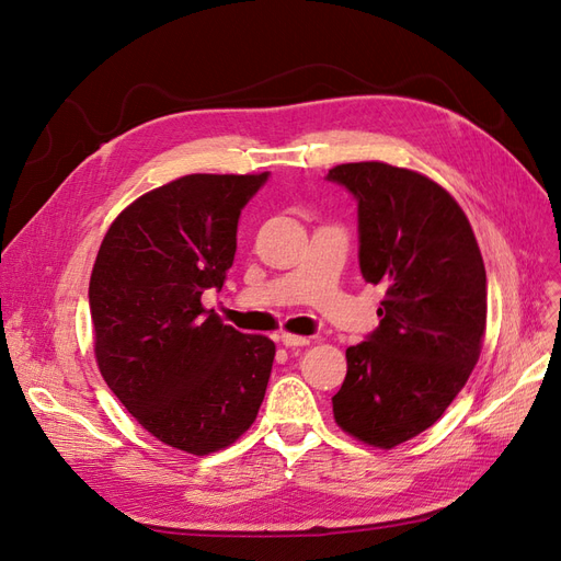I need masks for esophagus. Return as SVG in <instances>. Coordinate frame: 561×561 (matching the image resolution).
<instances>
[{
	"instance_id": "1",
	"label": "esophagus",
	"mask_w": 561,
	"mask_h": 561,
	"mask_svg": "<svg viewBox=\"0 0 561 561\" xmlns=\"http://www.w3.org/2000/svg\"><path fill=\"white\" fill-rule=\"evenodd\" d=\"M278 342H280L283 346H287V348H295V346H309L311 339H309V336H299V334H287V332H283V334L278 336Z\"/></svg>"
}]
</instances>
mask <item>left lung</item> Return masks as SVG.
I'll use <instances>...</instances> for the list:
<instances>
[{
  "label": "left lung",
  "mask_w": 561,
  "mask_h": 561,
  "mask_svg": "<svg viewBox=\"0 0 561 561\" xmlns=\"http://www.w3.org/2000/svg\"><path fill=\"white\" fill-rule=\"evenodd\" d=\"M358 201L360 271L383 285L379 328L346 348L334 421L390 449L431 428L480 358L486 271L461 206L426 175L381 161L328 173Z\"/></svg>",
  "instance_id": "1"
}]
</instances>
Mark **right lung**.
I'll use <instances>...</instances> for the list:
<instances>
[{
	"label": "right lung",
	"instance_id": "obj_1",
	"mask_svg": "<svg viewBox=\"0 0 561 561\" xmlns=\"http://www.w3.org/2000/svg\"><path fill=\"white\" fill-rule=\"evenodd\" d=\"M266 178L198 173L151 190L114 219L93 264L100 375L147 433L196 456L252 426L274 365L268 336L201 304L222 290L241 210Z\"/></svg>",
	"mask_w": 561,
	"mask_h": 561
}]
</instances>
